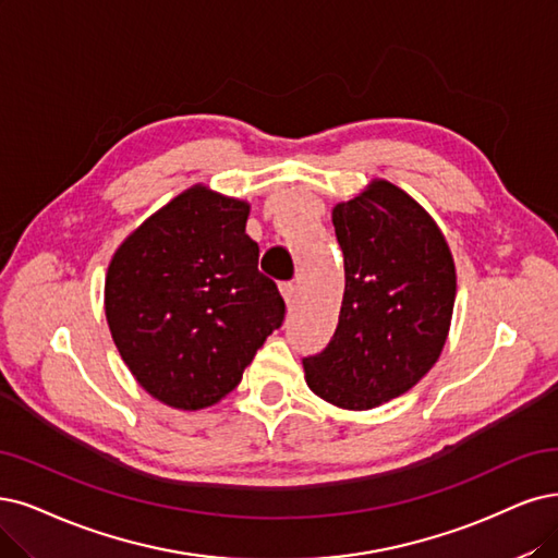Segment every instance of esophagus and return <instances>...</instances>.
I'll use <instances>...</instances> for the list:
<instances>
[{"instance_id":"34e87169","label":"esophagus","mask_w":558,"mask_h":558,"mask_svg":"<svg viewBox=\"0 0 558 558\" xmlns=\"http://www.w3.org/2000/svg\"><path fill=\"white\" fill-rule=\"evenodd\" d=\"M280 294H282L284 303L292 307V305L296 303V299H299V290H296V284H294V282H280Z\"/></svg>"}]
</instances>
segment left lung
Returning <instances> with one entry per match:
<instances>
[{"instance_id": "1", "label": "left lung", "mask_w": 558, "mask_h": 558, "mask_svg": "<svg viewBox=\"0 0 558 558\" xmlns=\"http://www.w3.org/2000/svg\"><path fill=\"white\" fill-rule=\"evenodd\" d=\"M344 294L333 338L305 356V381L342 409H373L416 386L446 344L456 264L421 204L373 181L333 209Z\"/></svg>"}]
</instances>
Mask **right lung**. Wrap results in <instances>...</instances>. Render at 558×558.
<instances>
[{"mask_svg":"<svg viewBox=\"0 0 558 558\" xmlns=\"http://www.w3.org/2000/svg\"><path fill=\"white\" fill-rule=\"evenodd\" d=\"M251 206L204 185L181 193L121 243L106 278V315L123 363L177 409L218 402L284 319L245 234Z\"/></svg>","mask_w":558,"mask_h":558,"instance_id":"right-lung-1","label":"right lung"}]
</instances>
